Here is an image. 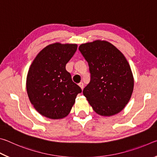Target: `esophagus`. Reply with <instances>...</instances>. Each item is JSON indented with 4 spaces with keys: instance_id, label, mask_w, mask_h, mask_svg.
Returning a JSON list of instances; mask_svg holds the SVG:
<instances>
[{
    "instance_id": "esophagus-1",
    "label": "esophagus",
    "mask_w": 157,
    "mask_h": 157,
    "mask_svg": "<svg viewBox=\"0 0 157 157\" xmlns=\"http://www.w3.org/2000/svg\"><path fill=\"white\" fill-rule=\"evenodd\" d=\"M78 85L79 86H80V88L82 89V90H83V89H84V84H83V82H79V83L78 84Z\"/></svg>"
}]
</instances>
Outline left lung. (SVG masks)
Masks as SVG:
<instances>
[{
    "label": "left lung",
    "instance_id": "1",
    "mask_svg": "<svg viewBox=\"0 0 157 157\" xmlns=\"http://www.w3.org/2000/svg\"><path fill=\"white\" fill-rule=\"evenodd\" d=\"M79 50L89 66L91 80L83 94L93 109L104 116L121 112L134 89V78L126 58L106 41L81 44Z\"/></svg>",
    "mask_w": 157,
    "mask_h": 157
}]
</instances>
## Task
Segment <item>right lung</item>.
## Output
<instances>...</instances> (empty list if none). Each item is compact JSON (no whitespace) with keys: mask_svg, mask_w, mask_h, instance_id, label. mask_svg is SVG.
<instances>
[{"mask_svg":"<svg viewBox=\"0 0 157 157\" xmlns=\"http://www.w3.org/2000/svg\"><path fill=\"white\" fill-rule=\"evenodd\" d=\"M77 44H50L41 50L29 68L26 89L35 109L50 119L68 115L82 92L74 83L66 64L77 50Z\"/></svg>","mask_w":157,"mask_h":157,"instance_id":"obj_1","label":"right lung"}]
</instances>
